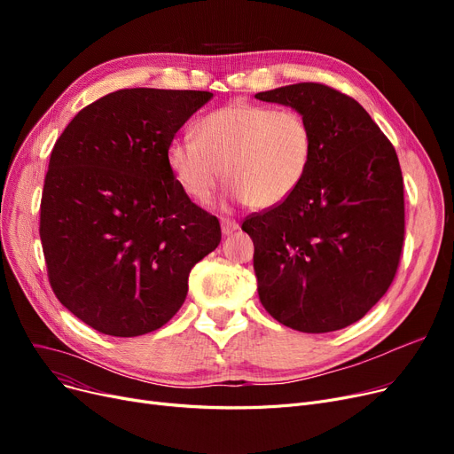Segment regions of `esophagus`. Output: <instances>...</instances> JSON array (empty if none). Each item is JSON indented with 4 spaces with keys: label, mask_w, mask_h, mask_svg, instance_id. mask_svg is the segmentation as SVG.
I'll use <instances>...</instances> for the list:
<instances>
[{
    "label": "esophagus",
    "mask_w": 454,
    "mask_h": 454,
    "mask_svg": "<svg viewBox=\"0 0 454 454\" xmlns=\"http://www.w3.org/2000/svg\"><path fill=\"white\" fill-rule=\"evenodd\" d=\"M221 228H223L224 235H230L235 230H239V224H237L233 219H221Z\"/></svg>",
    "instance_id": "esophagus-1"
}]
</instances>
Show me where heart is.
<instances>
[{"label": "heart", "mask_w": 454, "mask_h": 454, "mask_svg": "<svg viewBox=\"0 0 454 454\" xmlns=\"http://www.w3.org/2000/svg\"><path fill=\"white\" fill-rule=\"evenodd\" d=\"M313 151V129L301 112L233 101L204 115L197 137L173 139L167 163L178 185L200 204L211 200L226 173L233 199L269 209L300 187Z\"/></svg>", "instance_id": "1"}]
</instances>
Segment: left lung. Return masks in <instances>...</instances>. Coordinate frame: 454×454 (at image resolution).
<instances>
[{
    "mask_svg": "<svg viewBox=\"0 0 454 454\" xmlns=\"http://www.w3.org/2000/svg\"><path fill=\"white\" fill-rule=\"evenodd\" d=\"M301 112L313 160L294 193L252 213L259 300L279 324L329 333L361 320L392 285L404 241L395 149L349 95L322 82L255 93Z\"/></svg>",
    "mask_w": 454,
    "mask_h": 454,
    "instance_id": "obj_1",
    "label": "left lung"
}]
</instances>
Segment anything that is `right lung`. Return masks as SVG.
<instances>
[{"mask_svg":"<svg viewBox=\"0 0 454 454\" xmlns=\"http://www.w3.org/2000/svg\"><path fill=\"white\" fill-rule=\"evenodd\" d=\"M213 93L127 88L82 108L51 151L40 239L59 301L95 331L139 337L182 307L221 243L215 215L175 180L167 147Z\"/></svg>","mask_w":454,"mask_h":454,"instance_id":"right-lung-1","label":"right lung"}]
</instances>
